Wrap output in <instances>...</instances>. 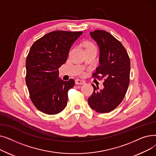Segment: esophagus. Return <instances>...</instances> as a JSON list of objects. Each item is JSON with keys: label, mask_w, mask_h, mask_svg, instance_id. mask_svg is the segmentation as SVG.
Returning a JSON list of instances; mask_svg holds the SVG:
<instances>
[{"label": "esophagus", "mask_w": 156, "mask_h": 156, "mask_svg": "<svg viewBox=\"0 0 156 156\" xmlns=\"http://www.w3.org/2000/svg\"><path fill=\"white\" fill-rule=\"evenodd\" d=\"M75 83L76 85H83L85 83V81L83 80H81L79 79H76L75 80Z\"/></svg>", "instance_id": "34e87169"}]
</instances>
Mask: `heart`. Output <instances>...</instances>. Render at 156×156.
Masks as SVG:
<instances>
[{
	"label": "heart",
	"instance_id": "b5f03b06",
	"mask_svg": "<svg viewBox=\"0 0 156 156\" xmlns=\"http://www.w3.org/2000/svg\"><path fill=\"white\" fill-rule=\"evenodd\" d=\"M96 48L95 46L92 43H87L86 45V49L87 48Z\"/></svg>",
	"mask_w": 156,
	"mask_h": 156
}]
</instances>
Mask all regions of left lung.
<instances>
[{
  "mask_svg": "<svg viewBox=\"0 0 156 156\" xmlns=\"http://www.w3.org/2000/svg\"><path fill=\"white\" fill-rule=\"evenodd\" d=\"M100 49V65L92 75L104 80V88L92 84L94 92L88 104L97 112L107 113L116 108L123 100L129 83L130 60L124 46L109 33L97 30L90 33Z\"/></svg>",
  "mask_w": 156,
  "mask_h": 156,
  "instance_id": "left-lung-1",
  "label": "left lung"
}]
</instances>
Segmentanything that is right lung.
I'll use <instances>...</instances> for the list:
<instances>
[{
	"instance_id": "obj_1",
	"label": "right lung",
	"mask_w": 156,
	"mask_h": 156,
	"mask_svg": "<svg viewBox=\"0 0 156 156\" xmlns=\"http://www.w3.org/2000/svg\"><path fill=\"white\" fill-rule=\"evenodd\" d=\"M82 31H54L38 39L26 60V83L31 102L45 114H56L66 108L73 79L59 78L58 68L67 61L69 49Z\"/></svg>"
}]
</instances>
